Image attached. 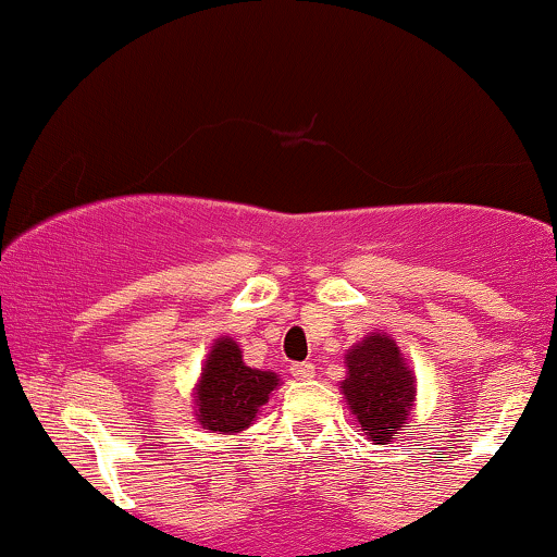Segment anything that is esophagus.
<instances>
[{
	"label": "esophagus",
	"instance_id": "obj_1",
	"mask_svg": "<svg viewBox=\"0 0 557 557\" xmlns=\"http://www.w3.org/2000/svg\"><path fill=\"white\" fill-rule=\"evenodd\" d=\"M314 372H317V368L311 362H299V364H292V375L296 377V380H311L314 377Z\"/></svg>",
	"mask_w": 557,
	"mask_h": 557
}]
</instances>
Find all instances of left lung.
<instances>
[{"instance_id": "obj_1", "label": "left lung", "mask_w": 557, "mask_h": 557, "mask_svg": "<svg viewBox=\"0 0 557 557\" xmlns=\"http://www.w3.org/2000/svg\"><path fill=\"white\" fill-rule=\"evenodd\" d=\"M342 395L357 429L375 444H385L406 429L416 406V372L391 334L370 332L347 349Z\"/></svg>"}]
</instances>
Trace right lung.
<instances>
[{
    "mask_svg": "<svg viewBox=\"0 0 557 557\" xmlns=\"http://www.w3.org/2000/svg\"><path fill=\"white\" fill-rule=\"evenodd\" d=\"M278 385L276 372L248 368L238 342L223 334L212 342L193 387L197 423L208 433L235 436L250 429Z\"/></svg>",
    "mask_w": 557,
    "mask_h": 557,
    "instance_id": "add662e5",
    "label": "right lung"
}]
</instances>
